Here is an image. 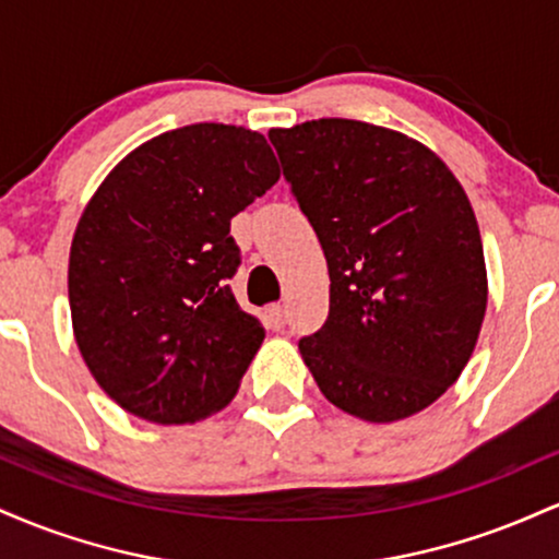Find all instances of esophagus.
I'll use <instances>...</instances> for the list:
<instances>
[{
	"instance_id": "esophagus-1",
	"label": "esophagus",
	"mask_w": 559,
	"mask_h": 559,
	"mask_svg": "<svg viewBox=\"0 0 559 559\" xmlns=\"http://www.w3.org/2000/svg\"><path fill=\"white\" fill-rule=\"evenodd\" d=\"M265 320H267V325H271V329H284L286 325V307L284 305H271L265 310Z\"/></svg>"
}]
</instances>
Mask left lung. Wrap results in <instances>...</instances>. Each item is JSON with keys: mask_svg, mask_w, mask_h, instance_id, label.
<instances>
[{"mask_svg": "<svg viewBox=\"0 0 559 559\" xmlns=\"http://www.w3.org/2000/svg\"><path fill=\"white\" fill-rule=\"evenodd\" d=\"M331 275L329 318L299 338L331 404L370 423L420 413L457 381L486 312L463 186L431 150L362 120L267 133Z\"/></svg>", "mask_w": 559, "mask_h": 559, "instance_id": "obj_1", "label": "left lung"}]
</instances>
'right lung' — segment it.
<instances>
[{
	"instance_id": "right-lung-1",
	"label": "right lung",
	"mask_w": 559,
	"mask_h": 559,
	"mask_svg": "<svg viewBox=\"0 0 559 559\" xmlns=\"http://www.w3.org/2000/svg\"><path fill=\"white\" fill-rule=\"evenodd\" d=\"M281 178L258 131L194 123L115 168L70 247L73 333L107 396L181 426L226 407L265 329L228 281L241 265L230 217Z\"/></svg>"
}]
</instances>
